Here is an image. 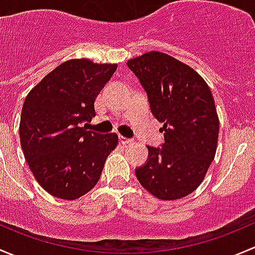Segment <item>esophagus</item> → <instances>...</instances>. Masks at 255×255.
<instances>
[{
	"label": "esophagus",
	"mask_w": 255,
	"mask_h": 255,
	"mask_svg": "<svg viewBox=\"0 0 255 255\" xmlns=\"http://www.w3.org/2000/svg\"><path fill=\"white\" fill-rule=\"evenodd\" d=\"M119 141H120V143H123V145H128V143L132 142V140H131V138L124 137V136H119Z\"/></svg>",
	"instance_id": "esophagus-1"
}]
</instances>
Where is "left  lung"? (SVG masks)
Listing matches in <instances>:
<instances>
[{
    "label": "left lung",
    "instance_id": "1",
    "mask_svg": "<svg viewBox=\"0 0 255 255\" xmlns=\"http://www.w3.org/2000/svg\"><path fill=\"white\" fill-rule=\"evenodd\" d=\"M128 66L164 132L162 148L147 146L148 161L136 177L159 200L184 198L201 184L216 153L220 122L211 91L195 70L163 52H146Z\"/></svg>",
    "mask_w": 255,
    "mask_h": 255
}]
</instances>
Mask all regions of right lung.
<instances>
[{
    "instance_id": "1",
    "label": "right lung",
    "mask_w": 255,
    "mask_h": 255,
    "mask_svg": "<svg viewBox=\"0 0 255 255\" xmlns=\"http://www.w3.org/2000/svg\"><path fill=\"white\" fill-rule=\"evenodd\" d=\"M117 67L69 60L25 97L20 146L36 182L55 198L76 200L92 190L118 146L117 133L101 135L82 127L96 117L94 102Z\"/></svg>"
}]
</instances>
